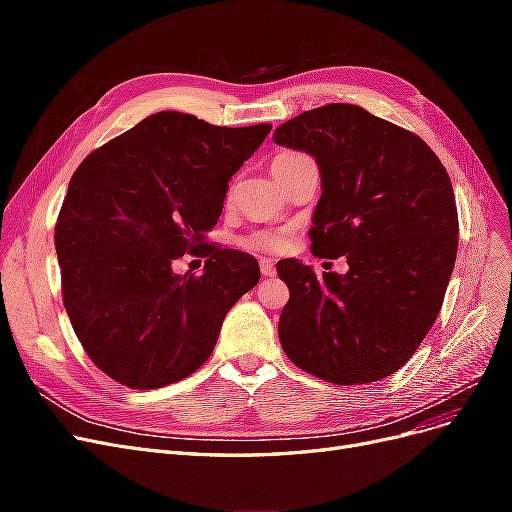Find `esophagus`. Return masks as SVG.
Here are the masks:
<instances>
[{"label":"esophagus","instance_id":"34e87169","mask_svg":"<svg viewBox=\"0 0 512 512\" xmlns=\"http://www.w3.org/2000/svg\"><path fill=\"white\" fill-rule=\"evenodd\" d=\"M260 273L265 275V277H273V275H275V265H273V260H269V258H260Z\"/></svg>","mask_w":512,"mask_h":512}]
</instances>
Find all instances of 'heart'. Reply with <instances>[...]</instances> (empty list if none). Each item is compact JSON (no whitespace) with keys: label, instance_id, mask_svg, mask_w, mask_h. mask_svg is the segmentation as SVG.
Returning a JSON list of instances; mask_svg holds the SVG:
<instances>
[{"label":"heart","instance_id":"obj_1","mask_svg":"<svg viewBox=\"0 0 512 512\" xmlns=\"http://www.w3.org/2000/svg\"><path fill=\"white\" fill-rule=\"evenodd\" d=\"M303 158L301 153H282L277 156L271 164V173L275 175L284 164L294 162ZM241 243L247 247V250H256V252H280L286 245V230H254L252 235H247L241 239Z\"/></svg>","mask_w":512,"mask_h":512}]
</instances>
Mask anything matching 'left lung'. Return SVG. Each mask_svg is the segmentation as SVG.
Here are the masks:
<instances>
[{"label":"left lung","instance_id":"obj_1","mask_svg":"<svg viewBox=\"0 0 512 512\" xmlns=\"http://www.w3.org/2000/svg\"><path fill=\"white\" fill-rule=\"evenodd\" d=\"M273 143L305 151L322 194L312 252L346 256L348 271L316 277L277 262L290 288L277 333L288 359L327 382L395 374L436 322L457 256V205L446 168L421 138L356 104L305 111Z\"/></svg>","mask_w":512,"mask_h":512}]
</instances>
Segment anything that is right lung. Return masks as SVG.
<instances>
[{"label": "right lung", "mask_w": 512, "mask_h": 512, "mask_svg": "<svg viewBox=\"0 0 512 512\" xmlns=\"http://www.w3.org/2000/svg\"><path fill=\"white\" fill-rule=\"evenodd\" d=\"M269 132L271 123L222 128L162 111L76 168L55 226L61 292L76 337L106 376L160 389L209 359L260 269L205 237L230 177ZM183 253L205 255L204 273L175 274Z\"/></svg>", "instance_id": "add662e5"}]
</instances>
